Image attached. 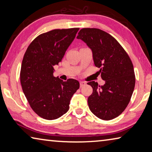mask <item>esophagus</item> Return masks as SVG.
Masks as SVG:
<instances>
[{
  "label": "esophagus",
  "instance_id": "esophagus-1",
  "mask_svg": "<svg viewBox=\"0 0 152 152\" xmlns=\"http://www.w3.org/2000/svg\"><path fill=\"white\" fill-rule=\"evenodd\" d=\"M86 84V82H84V81H80V87L85 86Z\"/></svg>",
  "mask_w": 152,
  "mask_h": 152
}]
</instances>
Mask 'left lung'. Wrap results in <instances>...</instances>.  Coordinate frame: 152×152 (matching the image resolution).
<instances>
[{
  "instance_id": "1",
  "label": "left lung",
  "mask_w": 152,
  "mask_h": 152,
  "mask_svg": "<svg viewBox=\"0 0 152 152\" xmlns=\"http://www.w3.org/2000/svg\"><path fill=\"white\" fill-rule=\"evenodd\" d=\"M77 39L91 49L95 66L105 81L103 86L87 83L93 91L88 104L93 114L102 120L117 117L127 107L134 91L135 76L132 61L120 43L109 33L96 28H83Z\"/></svg>"
}]
</instances>
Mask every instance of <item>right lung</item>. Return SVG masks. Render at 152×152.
Returning a JSON list of instances; mask_svg holds the SVG:
<instances>
[{
	"instance_id": "obj_1",
	"label": "right lung",
	"mask_w": 152,
	"mask_h": 152,
	"mask_svg": "<svg viewBox=\"0 0 152 152\" xmlns=\"http://www.w3.org/2000/svg\"><path fill=\"white\" fill-rule=\"evenodd\" d=\"M79 28L53 29L37 36L28 46L22 61L20 80L33 111L43 119L53 120L69 110L79 82H64L53 76V66L62 60Z\"/></svg>"
}]
</instances>
